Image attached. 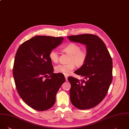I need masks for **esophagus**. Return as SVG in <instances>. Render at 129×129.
I'll use <instances>...</instances> for the list:
<instances>
[{
    "label": "esophagus",
    "mask_w": 129,
    "mask_h": 129,
    "mask_svg": "<svg viewBox=\"0 0 129 129\" xmlns=\"http://www.w3.org/2000/svg\"><path fill=\"white\" fill-rule=\"evenodd\" d=\"M65 78L66 79V80L67 81V78H68V76L67 75H65Z\"/></svg>",
    "instance_id": "1"
}]
</instances>
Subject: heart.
Masks as SVG:
<instances>
[{"label": "heart", "mask_w": 129, "mask_h": 129, "mask_svg": "<svg viewBox=\"0 0 129 129\" xmlns=\"http://www.w3.org/2000/svg\"><path fill=\"white\" fill-rule=\"evenodd\" d=\"M63 51L70 55L67 64H59L55 67L57 73L67 75L70 74L75 68V65L80 67L86 63L88 58V53L85 49H81V46L75 43H70L63 49ZM49 58L52 62L57 63L59 61V53L55 50L49 53Z\"/></svg>", "instance_id": "1"}]
</instances>
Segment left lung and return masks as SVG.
<instances>
[{"instance_id": "left-lung-1", "label": "left lung", "mask_w": 129, "mask_h": 129, "mask_svg": "<svg viewBox=\"0 0 129 129\" xmlns=\"http://www.w3.org/2000/svg\"><path fill=\"white\" fill-rule=\"evenodd\" d=\"M70 41L86 45L88 58L85 64L74 72L84 77L79 80L70 76V97L71 103L78 109L92 108L106 96L112 83L113 62L102 40L98 36L84 34L68 36Z\"/></svg>"}]
</instances>
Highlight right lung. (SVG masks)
I'll return each mask as SVG.
<instances>
[{
	"instance_id": "add662e5",
	"label": "right lung",
	"mask_w": 129,
	"mask_h": 129,
	"mask_svg": "<svg viewBox=\"0 0 129 129\" xmlns=\"http://www.w3.org/2000/svg\"><path fill=\"white\" fill-rule=\"evenodd\" d=\"M63 40V37L37 36L23 42L16 52L13 68L16 88L23 101L36 110L51 108L65 81L64 75L53 73L49 56Z\"/></svg>"
}]
</instances>
